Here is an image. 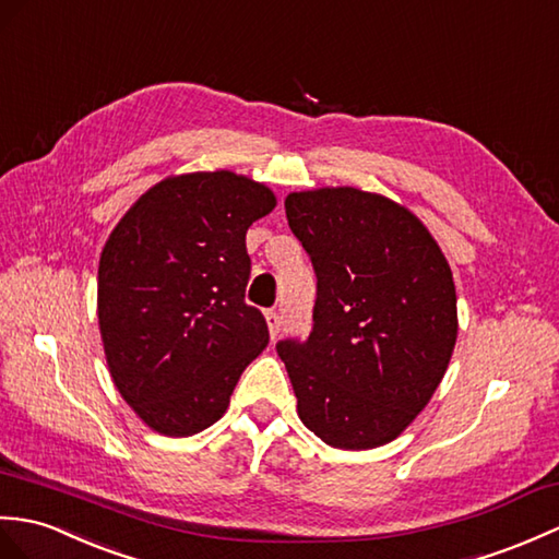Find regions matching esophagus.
Masks as SVG:
<instances>
[{"instance_id":"esophagus-1","label":"esophagus","mask_w":559,"mask_h":559,"mask_svg":"<svg viewBox=\"0 0 559 559\" xmlns=\"http://www.w3.org/2000/svg\"><path fill=\"white\" fill-rule=\"evenodd\" d=\"M264 317H266V323H269L271 338H276L278 331H281V317H278V311H276V309H266Z\"/></svg>"}]
</instances>
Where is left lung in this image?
<instances>
[{
	"label": "left lung",
	"mask_w": 559,
	"mask_h": 559,
	"mask_svg": "<svg viewBox=\"0 0 559 559\" xmlns=\"http://www.w3.org/2000/svg\"><path fill=\"white\" fill-rule=\"evenodd\" d=\"M285 216L317 274L309 338L276 345L297 414L331 448L391 443L428 405L455 349L448 259L417 216L376 192H290Z\"/></svg>",
	"instance_id": "left-lung-1"
}]
</instances>
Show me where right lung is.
Listing matches in <instances>:
<instances>
[{"label": "right lung", "instance_id": "1", "mask_svg": "<svg viewBox=\"0 0 559 559\" xmlns=\"http://www.w3.org/2000/svg\"><path fill=\"white\" fill-rule=\"evenodd\" d=\"M276 206L233 171L168 176L104 245L97 317L109 373L152 431L186 438L224 417L245 367L269 345L245 302V233Z\"/></svg>", "mask_w": 559, "mask_h": 559}]
</instances>
